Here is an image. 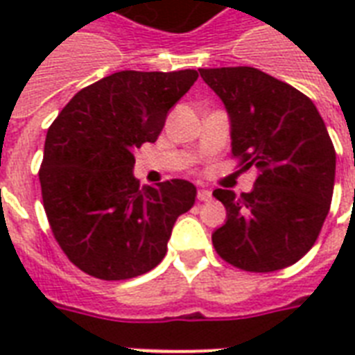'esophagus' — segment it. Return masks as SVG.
I'll return each instance as SVG.
<instances>
[{
    "mask_svg": "<svg viewBox=\"0 0 355 355\" xmlns=\"http://www.w3.org/2000/svg\"><path fill=\"white\" fill-rule=\"evenodd\" d=\"M197 199L202 200V202L210 200L211 199V191H210V189H199V193H197Z\"/></svg>",
    "mask_w": 355,
    "mask_h": 355,
    "instance_id": "1",
    "label": "esophagus"
}]
</instances>
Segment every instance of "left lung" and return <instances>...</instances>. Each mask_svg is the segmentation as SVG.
<instances>
[{"mask_svg":"<svg viewBox=\"0 0 355 355\" xmlns=\"http://www.w3.org/2000/svg\"><path fill=\"white\" fill-rule=\"evenodd\" d=\"M230 119L232 155L256 167L252 191L216 189L227 223L211 234L225 261L250 272L297 263L330 210L336 149L313 101L256 68L199 69Z\"/></svg>","mask_w":355,"mask_h":355,"instance_id":"left-lung-1","label":"left lung"}]
</instances>
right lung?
<instances>
[{
	"label": "right lung",
	"instance_id": "add662e5",
	"mask_svg": "<svg viewBox=\"0 0 355 355\" xmlns=\"http://www.w3.org/2000/svg\"><path fill=\"white\" fill-rule=\"evenodd\" d=\"M199 73L125 69L86 86L47 130L40 186L53 236L69 261L101 280L160 263L178 216L193 206L188 180L139 188L134 150L155 144L167 114Z\"/></svg>",
	"mask_w": 355,
	"mask_h": 355
}]
</instances>
